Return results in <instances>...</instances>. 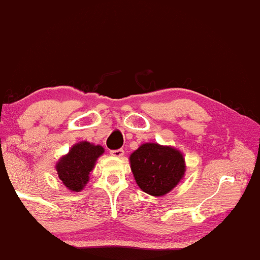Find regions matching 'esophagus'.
Here are the masks:
<instances>
[{
  "instance_id": "1",
  "label": "esophagus",
  "mask_w": 260,
  "mask_h": 260,
  "mask_svg": "<svg viewBox=\"0 0 260 260\" xmlns=\"http://www.w3.org/2000/svg\"><path fill=\"white\" fill-rule=\"evenodd\" d=\"M123 153H124L123 149H117V150H111L110 151L111 156H115V157H122Z\"/></svg>"
}]
</instances>
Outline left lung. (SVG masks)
<instances>
[{
  "mask_svg": "<svg viewBox=\"0 0 260 260\" xmlns=\"http://www.w3.org/2000/svg\"><path fill=\"white\" fill-rule=\"evenodd\" d=\"M129 160L138 186L154 197L170 192L185 174L182 153L154 143L141 145L131 154Z\"/></svg>",
  "mask_w": 260,
  "mask_h": 260,
  "instance_id": "left-lung-1",
  "label": "left lung"
}]
</instances>
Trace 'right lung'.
I'll use <instances>...</instances> for the list:
<instances>
[{"label":"right lung","instance_id":"obj_1","mask_svg":"<svg viewBox=\"0 0 260 260\" xmlns=\"http://www.w3.org/2000/svg\"><path fill=\"white\" fill-rule=\"evenodd\" d=\"M104 152L100 145H92L87 141L72 147L67 156L57 163L56 170L63 185L74 192H79L88 181V175L98 157Z\"/></svg>","mask_w":260,"mask_h":260}]
</instances>
